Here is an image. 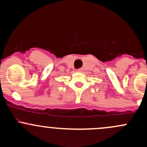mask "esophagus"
I'll return each mask as SVG.
<instances>
[{"instance_id":"obj_1","label":"esophagus","mask_w":147,"mask_h":147,"mask_svg":"<svg viewBox=\"0 0 147 147\" xmlns=\"http://www.w3.org/2000/svg\"><path fill=\"white\" fill-rule=\"evenodd\" d=\"M83 71H84V69H83V68H80V69H78V70H77V71H78V72H82Z\"/></svg>"}]
</instances>
